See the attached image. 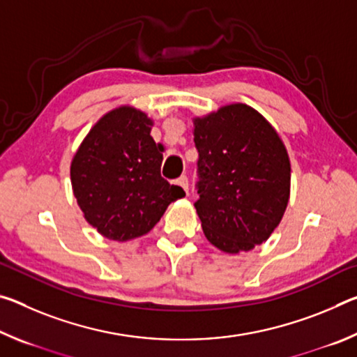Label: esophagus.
I'll return each instance as SVG.
<instances>
[{"mask_svg":"<svg viewBox=\"0 0 357 357\" xmlns=\"http://www.w3.org/2000/svg\"><path fill=\"white\" fill-rule=\"evenodd\" d=\"M174 184L179 185L181 189H183L185 193L189 192V179H187V176H181V178H178L176 181H174Z\"/></svg>","mask_w":357,"mask_h":357,"instance_id":"34e87169","label":"esophagus"}]
</instances>
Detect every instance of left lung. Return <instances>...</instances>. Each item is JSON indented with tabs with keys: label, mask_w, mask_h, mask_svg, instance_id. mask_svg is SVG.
Wrapping results in <instances>:
<instances>
[{
	"label": "left lung",
	"mask_w": 357,
	"mask_h": 357,
	"mask_svg": "<svg viewBox=\"0 0 357 357\" xmlns=\"http://www.w3.org/2000/svg\"><path fill=\"white\" fill-rule=\"evenodd\" d=\"M204 236L227 253L252 250L279 225L289 200L291 165L279 134L245 104L193 119Z\"/></svg>",
	"instance_id": "left-lung-1"
}]
</instances>
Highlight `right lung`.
<instances>
[{"instance_id": "1", "label": "right lung", "mask_w": 357, "mask_h": 357, "mask_svg": "<svg viewBox=\"0 0 357 357\" xmlns=\"http://www.w3.org/2000/svg\"><path fill=\"white\" fill-rule=\"evenodd\" d=\"M153 119L123 105L104 114L72 159L70 181L89 225L112 241L140 238L185 192L160 176L162 148Z\"/></svg>"}]
</instances>
